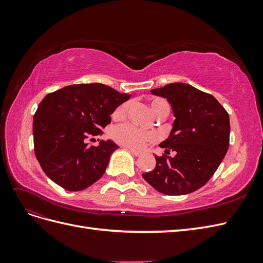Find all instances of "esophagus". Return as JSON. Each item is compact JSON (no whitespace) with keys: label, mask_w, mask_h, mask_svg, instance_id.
Here are the masks:
<instances>
[{"label":"esophagus","mask_w":263,"mask_h":263,"mask_svg":"<svg viewBox=\"0 0 263 263\" xmlns=\"http://www.w3.org/2000/svg\"><path fill=\"white\" fill-rule=\"evenodd\" d=\"M129 151H130V154L132 155H134V156H136V157H138V156H140L141 155V153L140 151H137V150H135V149H129Z\"/></svg>","instance_id":"esophagus-1"}]
</instances>
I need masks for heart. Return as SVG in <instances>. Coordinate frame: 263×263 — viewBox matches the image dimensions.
Masks as SVG:
<instances>
[{
    "instance_id": "obj_1",
    "label": "heart",
    "mask_w": 263,
    "mask_h": 263,
    "mask_svg": "<svg viewBox=\"0 0 263 263\" xmlns=\"http://www.w3.org/2000/svg\"><path fill=\"white\" fill-rule=\"evenodd\" d=\"M128 108V103H122L113 113L114 118H122ZM150 108L153 113L158 116L164 108H169L168 103L162 99H154L150 102ZM113 139L123 146L133 149H142L148 142H154L158 139L157 134L154 132H142L130 124H123L114 127L112 130Z\"/></svg>"
}]
</instances>
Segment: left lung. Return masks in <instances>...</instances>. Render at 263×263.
<instances>
[{"label": "left lung", "mask_w": 263, "mask_h": 263, "mask_svg": "<svg viewBox=\"0 0 263 263\" xmlns=\"http://www.w3.org/2000/svg\"><path fill=\"white\" fill-rule=\"evenodd\" d=\"M168 100L176 117L169 137L160 145L164 154L155 156L156 168L142 174L149 184L166 195H184L201 189L224 159L230 124L226 109L213 95L182 82L151 90Z\"/></svg>", "instance_id": "obj_1"}]
</instances>
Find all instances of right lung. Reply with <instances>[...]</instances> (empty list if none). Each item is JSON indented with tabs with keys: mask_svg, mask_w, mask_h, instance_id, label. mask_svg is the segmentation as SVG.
<instances>
[{
	"mask_svg": "<svg viewBox=\"0 0 263 263\" xmlns=\"http://www.w3.org/2000/svg\"><path fill=\"white\" fill-rule=\"evenodd\" d=\"M130 98L101 83L73 84L47 94L34 115L35 156L50 180L68 191H81L104 174L112 140L89 146L86 139L102 134L110 114Z\"/></svg>",
	"mask_w": 263,
	"mask_h": 263,
	"instance_id": "obj_1",
	"label": "right lung"
}]
</instances>
